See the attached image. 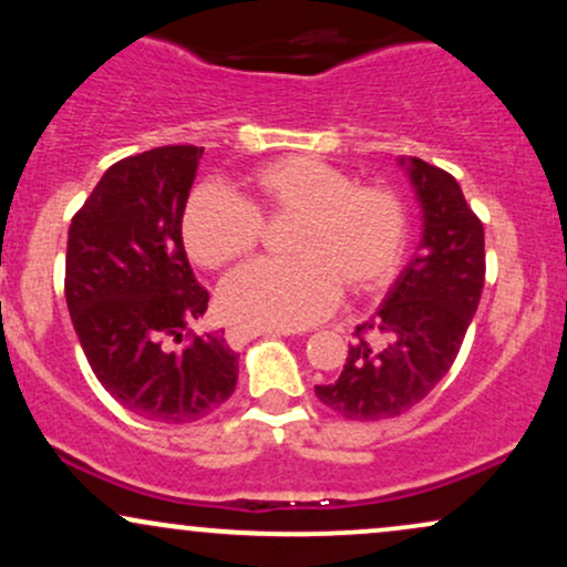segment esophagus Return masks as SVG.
<instances>
[{"label": "esophagus", "mask_w": 567, "mask_h": 567, "mask_svg": "<svg viewBox=\"0 0 567 567\" xmlns=\"http://www.w3.org/2000/svg\"><path fill=\"white\" fill-rule=\"evenodd\" d=\"M258 336H279V330H271V328H261V324H231L229 330H226V341H229V347L234 349H243L247 341H252V338ZM288 336V333H282Z\"/></svg>", "instance_id": "34e87169"}]
</instances>
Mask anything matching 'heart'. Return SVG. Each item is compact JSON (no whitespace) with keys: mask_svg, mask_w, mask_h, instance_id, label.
Instances as JSON below:
<instances>
[{"mask_svg":"<svg viewBox=\"0 0 567 567\" xmlns=\"http://www.w3.org/2000/svg\"><path fill=\"white\" fill-rule=\"evenodd\" d=\"M247 199L224 186L194 188L181 218L188 256L224 269L261 243L266 218H296L285 261L247 264L226 279L220 306L234 320L303 328L341 298L392 282L408 243V213L392 188L357 184L315 157H282L245 178Z\"/></svg>","mask_w":567,"mask_h":567,"instance_id":"1","label":"heart"}]
</instances>
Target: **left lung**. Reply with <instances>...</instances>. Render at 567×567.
Wrapping results in <instances>:
<instances>
[{"label":"left lung","instance_id":"obj_1","mask_svg":"<svg viewBox=\"0 0 567 567\" xmlns=\"http://www.w3.org/2000/svg\"><path fill=\"white\" fill-rule=\"evenodd\" d=\"M415 188L424 231L333 383L315 386L322 405L343 419H394L419 405L458 357L485 285V229L451 173L400 159ZM377 338L369 343V336Z\"/></svg>","mask_w":567,"mask_h":567}]
</instances>
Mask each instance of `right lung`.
Returning a JSON list of instances; mask_svg holds the SVG:
<instances>
[{"instance_id":"right-lung-1","label":"right lung","mask_w":567,"mask_h":567,"mask_svg":"<svg viewBox=\"0 0 567 567\" xmlns=\"http://www.w3.org/2000/svg\"><path fill=\"white\" fill-rule=\"evenodd\" d=\"M202 152L159 146L120 159L69 226L66 303L84 357L122 408L162 424L216 413L239 373L224 333L186 336L210 301L181 237Z\"/></svg>"}]
</instances>
